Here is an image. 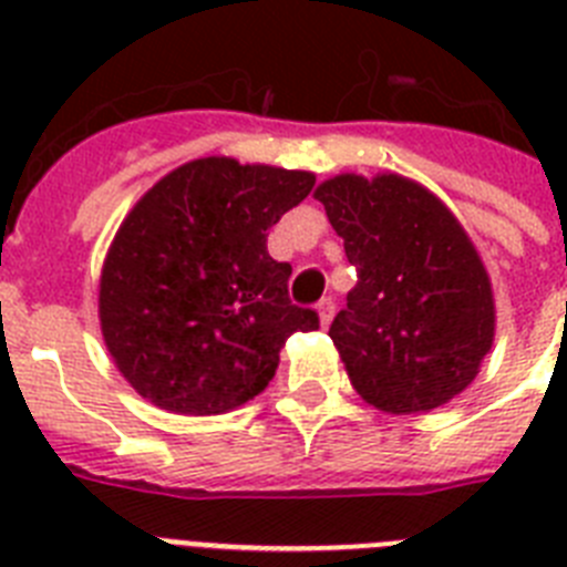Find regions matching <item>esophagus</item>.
Listing matches in <instances>:
<instances>
[{
	"label": "esophagus",
	"mask_w": 567,
	"mask_h": 567,
	"mask_svg": "<svg viewBox=\"0 0 567 567\" xmlns=\"http://www.w3.org/2000/svg\"><path fill=\"white\" fill-rule=\"evenodd\" d=\"M315 309H318L320 327L327 329L329 323H332V318H334V300H332V298H323V300H320V303H318V307H315Z\"/></svg>",
	"instance_id": "34e87169"
}]
</instances>
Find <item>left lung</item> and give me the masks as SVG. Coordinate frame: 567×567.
<instances>
[{
  "instance_id": "1",
  "label": "left lung",
  "mask_w": 567,
  "mask_h": 567,
  "mask_svg": "<svg viewBox=\"0 0 567 567\" xmlns=\"http://www.w3.org/2000/svg\"><path fill=\"white\" fill-rule=\"evenodd\" d=\"M315 198L358 269L329 327L354 392L385 414L457 398L494 343V295L452 209L394 173L334 175Z\"/></svg>"
}]
</instances>
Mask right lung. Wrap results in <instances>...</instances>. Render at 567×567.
Masks as SVG:
<instances>
[{"label": "right lung", "instance_id": "add662e5", "mask_svg": "<svg viewBox=\"0 0 567 567\" xmlns=\"http://www.w3.org/2000/svg\"><path fill=\"white\" fill-rule=\"evenodd\" d=\"M315 187L303 169L209 155L167 173L130 209L104 258L99 320L135 392L164 412H233L275 378L289 334L318 329L289 300L292 267L269 227Z\"/></svg>", "mask_w": 567, "mask_h": 567}]
</instances>
